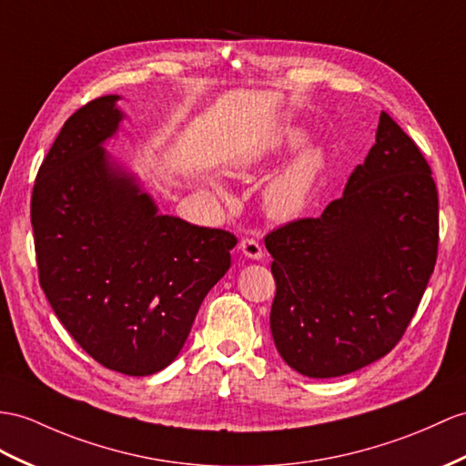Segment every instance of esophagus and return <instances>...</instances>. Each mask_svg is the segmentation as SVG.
<instances>
[{
	"label": "esophagus",
	"mask_w": 466,
	"mask_h": 466,
	"mask_svg": "<svg viewBox=\"0 0 466 466\" xmlns=\"http://www.w3.org/2000/svg\"><path fill=\"white\" fill-rule=\"evenodd\" d=\"M239 248L243 251V255L248 257V258L263 257V247H260V243L257 239H253V237H243L241 243H239Z\"/></svg>",
	"instance_id": "1"
}]
</instances>
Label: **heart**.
Wrapping results in <instances>:
<instances>
[{"label": "heart", "instance_id": "heart-1", "mask_svg": "<svg viewBox=\"0 0 466 466\" xmlns=\"http://www.w3.org/2000/svg\"><path fill=\"white\" fill-rule=\"evenodd\" d=\"M299 142H302V134L299 130H287L280 138V144L285 146H297ZM320 167V152L314 150V147H309L289 167L272 177L263 191V203L270 218H294L304 208L306 198L310 194Z\"/></svg>", "mask_w": 466, "mask_h": 466}]
</instances>
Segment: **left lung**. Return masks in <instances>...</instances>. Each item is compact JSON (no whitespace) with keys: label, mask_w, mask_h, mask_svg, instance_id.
<instances>
[{"label":"left lung","mask_w":466,"mask_h":466,"mask_svg":"<svg viewBox=\"0 0 466 466\" xmlns=\"http://www.w3.org/2000/svg\"><path fill=\"white\" fill-rule=\"evenodd\" d=\"M277 282L270 332L309 378L356 371L403 338L437 263L439 196L419 146L388 112L376 144L320 218L265 237Z\"/></svg>","instance_id":"8db88e82"}]
</instances>
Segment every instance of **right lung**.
I'll list each match as a JSON object with an SVG mask.
<instances>
[{
	"label": "right lung",
	"mask_w": 466,
	"mask_h": 466,
	"mask_svg": "<svg viewBox=\"0 0 466 466\" xmlns=\"http://www.w3.org/2000/svg\"><path fill=\"white\" fill-rule=\"evenodd\" d=\"M116 95L86 102L53 142L31 194L39 285L56 319L100 366L150 376L172 364L227 270L237 237L157 215L108 162Z\"/></svg>",
	"instance_id": "1"
}]
</instances>
